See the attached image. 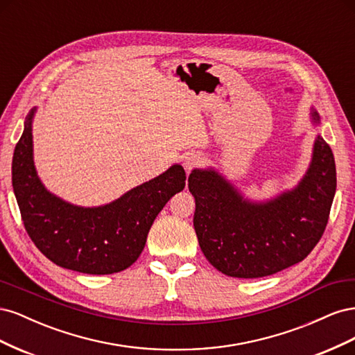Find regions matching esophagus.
Wrapping results in <instances>:
<instances>
[{
  "label": "esophagus",
  "instance_id": "esophagus-1",
  "mask_svg": "<svg viewBox=\"0 0 355 355\" xmlns=\"http://www.w3.org/2000/svg\"><path fill=\"white\" fill-rule=\"evenodd\" d=\"M202 163V158L197 153H189L184 157V167L187 171H191L194 167L200 166Z\"/></svg>",
  "mask_w": 355,
  "mask_h": 355
}]
</instances>
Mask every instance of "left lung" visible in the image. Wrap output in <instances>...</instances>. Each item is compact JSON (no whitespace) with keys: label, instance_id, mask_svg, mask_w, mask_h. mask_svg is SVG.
I'll list each match as a JSON object with an SVG mask.
<instances>
[{"label":"left lung","instance_id":"8db88e82","mask_svg":"<svg viewBox=\"0 0 355 355\" xmlns=\"http://www.w3.org/2000/svg\"><path fill=\"white\" fill-rule=\"evenodd\" d=\"M311 123L320 125L311 108ZM194 228L206 259L225 275L259 278L304 261L323 235L336 192V166L318 133L299 184L266 201L245 198L213 167L188 178Z\"/></svg>","mask_w":355,"mask_h":355}]
</instances>
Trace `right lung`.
Returning a JSON list of instances; mask_svg holds the SVG:
<instances>
[{"label":"right lung","instance_id":"add662e5","mask_svg":"<svg viewBox=\"0 0 355 355\" xmlns=\"http://www.w3.org/2000/svg\"><path fill=\"white\" fill-rule=\"evenodd\" d=\"M35 112L32 108L26 115L12 163L13 191L31 240L67 270L93 275L125 270L141 256L158 213L185 188L184 167L173 164L103 206H75L51 194L38 178L32 142Z\"/></svg>","mask_w":355,"mask_h":355}]
</instances>
